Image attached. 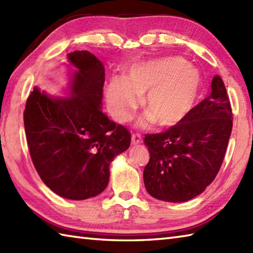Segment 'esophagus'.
<instances>
[{
    "label": "esophagus",
    "mask_w": 253,
    "mask_h": 253,
    "mask_svg": "<svg viewBox=\"0 0 253 253\" xmlns=\"http://www.w3.org/2000/svg\"><path fill=\"white\" fill-rule=\"evenodd\" d=\"M141 141H142V139L139 133H132L131 135V143L132 144H139V143H141Z\"/></svg>",
    "instance_id": "34e87169"
}]
</instances>
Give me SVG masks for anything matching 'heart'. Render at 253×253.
Returning a JSON list of instances; mask_svg holds the SVG:
<instances>
[{
	"label": "heart",
	"instance_id": "heart-1",
	"mask_svg": "<svg viewBox=\"0 0 253 253\" xmlns=\"http://www.w3.org/2000/svg\"><path fill=\"white\" fill-rule=\"evenodd\" d=\"M201 76L179 56H166L136 64L127 76L113 78L106 90L110 112L117 121L129 118L143 95V107L153 123L170 127L184 121L195 106Z\"/></svg>",
	"mask_w": 253,
	"mask_h": 253
}]
</instances>
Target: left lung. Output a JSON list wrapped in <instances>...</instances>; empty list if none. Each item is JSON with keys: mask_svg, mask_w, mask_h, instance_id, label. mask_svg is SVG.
Segmentation results:
<instances>
[{"mask_svg": "<svg viewBox=\"0 0 253 253\" xmlns=\"http://www.w3.org/2000/svg\"><path fill=\"white\" fill-rule=\"evenodd\" d=\"M211 88V94L184 121L144 137L150 160L143 169V181L158 200H190L204 191L221 169L233 128V112L218 75Z\"/></svg>", "mask_w": 253, "mask_h": 253, "instance_id": "left-lung-1", "label": "left lung"}]
</instances>
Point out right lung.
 <instances>
[{"label": "right lung", "mask_w": 253, "mask_h": 253, "mask_svg": "<svg viewBox=\"0 0 253 253\" xmlns=\"http://www.w3.org/2000/svg\"><path fill=\"white\" fill-rule=\"evenodd\" d=\"M68 60L77 68L71 96L55 99L35 88L24 124L29 153L42 181L56 195L84 200L103 191L114 157L130 146V132L101 111L104 66L88 51Z\"/></svg>", "instance_id": "right-lung-1"}]
</instances>
